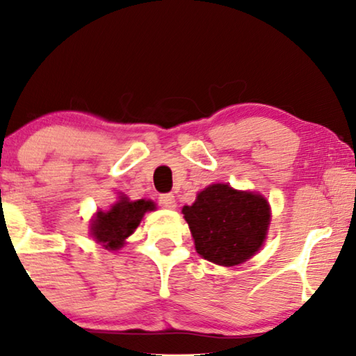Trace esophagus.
I'll return each instance as SVG.
<instances>
[{"instance_id":"34e87169","label":"esophagus","mask_w":356,"mask_h":356,"mask_svg":"<svg viewBox=\"0 0 356 356\" xmlns=\"http://www.w3.org/2000/svg\"><path fill=\"white\" fill-rule=\"evenodd\" d=\"M159 204L165 209H175V207H177V201H175L173 194H162V196L159 197Z\"/></svg>"}]
</instances>
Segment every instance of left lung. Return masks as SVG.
Instances as JSON below:
<instances>
[{
  "label": "left lung",
  "mask_w": 356,
  "mask_h": 356,
  "mask_svg": "<svg viewBox=\"0 0 356 356\" xmlns=\"http://www.w3.org/2000/svg\"><path fill=\"white\" fill-rule=\"evenodd\" d=\"M181 212L197 254L225 267L251 259L266 241L270 223L266 197L223 183L204 188Z\"/></svg>",
  "instance_id": "obj_1"
}]
</instances>
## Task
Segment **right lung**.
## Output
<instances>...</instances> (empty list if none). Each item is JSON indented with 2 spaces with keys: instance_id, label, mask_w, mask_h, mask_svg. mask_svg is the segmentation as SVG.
<instances>
[{
  "instance_id": "obj_1",
  "label": "right lung",
  "mask_w": 356,
  "mask_h": 356,
  "mask_svg": "<svg viewBox=\"0 0 356 356\" xmlns=\"http://www.w3.org/2000/svg\"><path fill=\"white\" fill-rule=\"evenodd\" d=\"M155 209L152 201H129L126 196H120V201L110 207V211H99L90 222V235L105 250L116 251L124 246L126 238L133 235L139 227L144 213Z\"/></svg>"
}]
</instances>
